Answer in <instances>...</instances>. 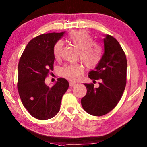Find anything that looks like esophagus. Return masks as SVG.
I'll return each mask as SVG.
<instances>
[{
  "mask_svg": "<svg viewBox=\"0 0 147 147\" xmlns=\"http://www.w3.org/2000/svg\"><path fill=\"white\" fill-rule=\"evenodd\" d=\"M76 83L75 82H69V86H74V85H76Z\"/></svg>",
  "mask_w": 147,
  "mask_h": 147,
  "instance_id": "obj_1",
  "label": "esophagus"
}]
</instances>
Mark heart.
<instances>
[{
  "instance_id": "b5f03b06",
  "label": "heart",
  "mask_w": 147,
  "mask_h": 147,
  "mask_svg": "<svg viewBox=\"0 0 147 147\" xmlns=\"http://www.w3.org/2000/svg\"><path fill=\"white\" fill-rule=\"evenodd\" d=\"M67 41L78 49L80 61L88 68H94L99 64L102 57V49L94 42L93 37L86 30H80L70 33ZM62 41L55 43L53 54L56 59L61 58L63 53ZM84 67L80 64L65 65L61 69V75L71 81L78 80L84 73Z\"/></svg>"
}]
</instances>
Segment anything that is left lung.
I'll return each mask as SVG.
<instances>
[{"label": "left lung", "mask_w": 147, "mask_h": 147, "mask_svg": "<svg viewBox=\"0 0 147 147\" xmlns=\"http://www.w3.org/2000/svg\"><path fill=\"white\" fill-rule=\"evenodd\" d=\"M104 53L102 59L89 73L92 80L102 79L99 87L92 83L84 84L87 89L85 96L81 99L83 109L88 113L102 116L117 106L123 93L127 80V59L125 52L117 41L109 35L104 39Z\"/></svg>", "instance_id": "1"}]
</instances>
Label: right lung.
Returning a JSON list of instances; mask_svg holds the SVG:
<instances>
[{"instance_id": "obj_1", "label": "right lung", "mask_w": 147, "mask_h": 147, "mask_svg": "<svg viewBox=\"0 0 147 147\" xmlns=\"http://www.w3.org/2000/svg\"><path fill=\"white\" fill-rule=\"evenodd\" d=\"M64 32L43 34L28 43L18 63V90L24 106L39 120L51 119L59 112L69 82L59 78L51 88L45 79L53 70V47Z\"/></svg>"}]
</instances>
